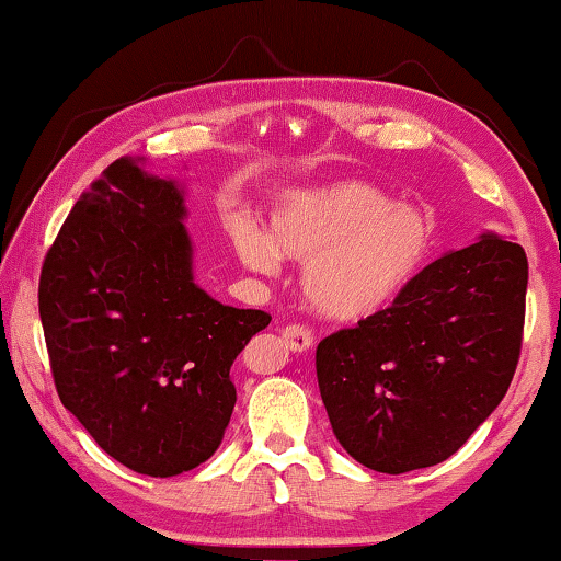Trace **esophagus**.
<instances>
[{"label":"esophagus","instance_id":"obj_1","mask_svg":"<svg viewBox=\"0 0 561 561\" xmlns=\"http://www.w3.org/2000/svg\"><path fill=\"white\" fill-rule=\"evenodd\" d=\"M282 342H284V346H287V350L301 354V352H307L309 346H312L314 336H312V332H309L307 327L289 324V327L282 329Z\"/></svg>","mask_w":561,"mask_h":561}]
</instances>
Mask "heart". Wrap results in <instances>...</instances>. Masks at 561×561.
<instances>
[{
	"label": "heart",
	"instance_id": "1",
	"mask_svg": "<svg viewBox=\"0 0 561 561\" xmlns=\"http://www.w3.org/2000/svg\"><path fill=\"white\" fill-rule=\"evenodd\" d=\"M239 262L274 274L282 260L305 262L301 291L332 322L377 317L412 287L432 247V225L414 204L377 186L340 180L289 190L274 202L266 234L237 225Z\"/></svg>",
	"mask_w": 561,
	"mask_h": 561
}]
</instances>
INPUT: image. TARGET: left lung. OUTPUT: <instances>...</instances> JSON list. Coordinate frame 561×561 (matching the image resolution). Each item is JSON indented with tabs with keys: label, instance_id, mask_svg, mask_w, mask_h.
Wrapping results in <instances>:
<instances>
[{
	"label": "left lung",
	"instance_id": "1",
	"mask_svg": "<svg viewBox=\"0 0 561 561\" xmlns=\"http://www.w3.org/2000/svg\"><path fill=\"white\" fill-rule=\"evenodd\" d=\"M527 277L524 249L484 232L385 312L319 342V392L346 455L385 474L455 455L512 385Z\"/></svg>",
	"mask_w": 561,
	"mask_h": 561
}]
</instances>
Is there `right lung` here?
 Returning <instances> with one entry per match:
<instances>
[{
	"mask_svg": "<svg viewBox=\"0 0 561 561\" xmlns=\"http://www.w3.org/2000/svg\"><path fill=\"white\" fill-rule=\"evenodd\" d=\"M141 162L117 159L77 199L42 266L39 317L61 404L124 467L174 477L217 451L229 369L272 317L194 282L184 186Z\"/></svg>",
	"mask_w": 561,
	"mask_h": 561,
	"instance_id": "right-lung-1",
	"label": "right lung"
}]
</instances>
